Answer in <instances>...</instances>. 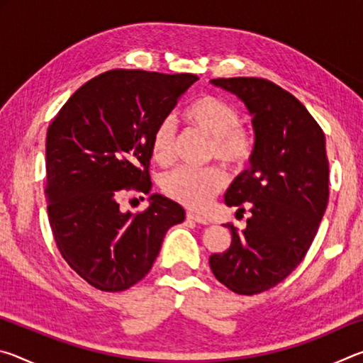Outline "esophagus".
<instances>
[{
  "label": "esophagus",
  "instance_id": "obj_1",
  "mask_svg": "<svg viewBox=\"0 0 363 363\" xmlns=\"http://www.w3.org/2000/svg\"><path fill=\"white\" fill-rule=\"evenodd\" d=\"M187 219L195 220V223H199V224H208V223H210V219H208L206 216H203V214H196L194 211H187Z\"/></svg>",
  "mask_w": 363,
  "mask_h": 363
}]
</instances>
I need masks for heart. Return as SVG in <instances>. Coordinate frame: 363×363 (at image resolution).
<instances>
[{
  "label": "heart",
  "mask_w": 363,
  "mask_h": 363,
  "mask_svg": "<svg viewBox=\"0 0 363 363\" xmlns=\"http://www.w3.org/2000/svg\"><path fill=\"white\" fill-rule=\"evenodd\" d=\"M190 128L210 139L208 157L216 158L227 168H240L253 155L255 139L240 125L238 110L216 96L196 97L182 112ZM152 158L162 167L174 162V125L162 120L150 140ZM225 184V174L216 167L194 169L177 168L163 177V192L184 206L201 210Z\"/></svg>",
  "instance_id": "obj_1"
}]
</instances>
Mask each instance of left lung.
Listing matches in <instances>:
<instances>
[{
	"mask_svg": "<svg viewBox=\"0 0 363 363\" xmlns=\"http://www.w3.org/2000/svg\"><path fill=\"white\" fill-rule=\"evenodd\" d=\"M253 116L251 167L224 195L227 206L248 210L247 227L227 224L232 243L210 256L214 277L238 294L280 284L303 261L328 205L325 134L296 97L264 78H218Z\"/></svg>",
	"mask_w": 363,
	"mask_h": 363,
	"instance_id": "left-lung-1",
	"label": "left lung"
}]
</instances>
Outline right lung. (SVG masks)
<instances>
[{
  "mask_svg": "<svg viewBox=\"0 0 363 363\" xmlns=\"http://www.w3.org/2000/svg\"><path fill=\"white\" fill-rule=\"evenodd\" d=\"M199 77L116 69L84 83L48 128L46 196L54 240L67 264L102 291L143 280L164 233L186 211L160 194L121 211L128 190L149 194L153 130Z\"/></svg>",
  "mask_w": 363,
  "mask_h": 363,
  "instance_id": "1",
  "label": "right lung"
}]
</instances>
